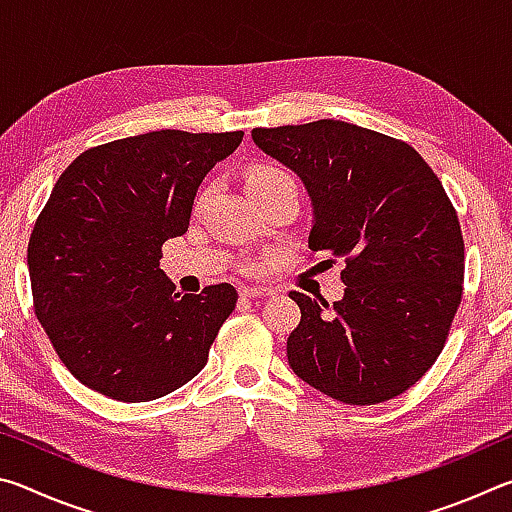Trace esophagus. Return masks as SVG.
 <instances>
[{
  "mask_svg": "<svg viewBox=\"0 0 512 512\" xmlns=\"http://www.w3.org/2000/svg\"><path fill=\"white\" fill-rule=\"evenodd\" d=\"M271 289L266 287H241L239 289V296L241 298H264V296H271Z\"/></svg>",
  "mask_w": 512,
  "mask_h": 512,
  "instance_id": "esophagus-1",
  "label": "esophagus"
}]
</instances>
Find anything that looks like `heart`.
Segmentation results:
<instances>
[{
	"label": "heart",
	"mask_w": 512,
	"mask_h": 512,
	"mask_svg": "<svg viewBox=\"0 0 512 512\" xmlns=\"http://www.w3.org/2000/svg\"><path fill=\"white\" fill-rule=\"evenodd\" d=\"M284 178H289L287 173L271 167V164H255V167H250L246 173V189L250 194L262 192V189L280 183Z\"/></svg>",
	"instance_id": "b5f03b06"
}]
</instances>
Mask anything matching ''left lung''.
Returning <instances> with one entry per match:
<instances>
[{"mask_svg": "<svg viewBox=\"0 0 512 512\" xmlns=\"http://www.w3.org/2000/svg\"><path fill=\"white\" fill-rule=\"evenodd\" d=\"M253 142L305 185L309 248L345 262L332 311L289 293L291 370L345 404L393 400L433 366L461 305L463 237L443 185L409 144L348 121L255 128Z\"/></svg>", "mask_w": 512, "mask_h": 512, "instance_id": "8db88e82", "label": "left lung"}]
</instances>
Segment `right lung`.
<instances>
[{"label": "right lung", "mask_w": 512, "mask_h": 512, "mask_svg": "<svg viewBox=\"0 0 512 512\" xmlns=\"http://www.w3.org/2000/svg\"><path fill=\"white\" fill-rule=\"evenodd\" d=\"M244 133L153 131L81 153L60 173L29 239L36 316L67 370L119 402L196 377L237 291L176 293L162 244L185 235L198 187Z\"/></svg>", "instance_id": "add662e5"}]
</instances>
